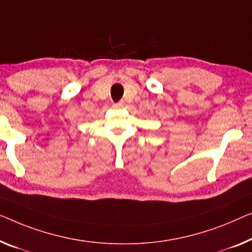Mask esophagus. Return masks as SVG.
Wrapping results in <instances>:
<instances>
[{"label":"esophagus","instance_id":"esophagus-1","mask_svg":"<svg viewBox=\"0 0 252 252\" xmlns=\"http://www.w3.org/2000/svg\"><path fill=\"white\" fill-rule=\"evenodd\" d=\"M123 105H125V103H123L122 100H121V102H118V103L113 104V107H114V108H122Z\"/></svg>","mask_w":252,"mask_h":252}]
</instances>
